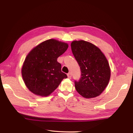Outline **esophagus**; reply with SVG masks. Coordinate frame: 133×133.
<instances>
[{
  "instance_id": "1",
  "label": "esophagus",
  "mask_w": 133,
  "mask_h": 133,
  "mask_svg": "<svg viewBox=\"0 0 133 133\" xmlns=\"http://www.w3.org/2000/svg\"><path fill=\"white\" fill-rule=\"evenodd\" d=\"M67 76H68V78L70 79V78H71V76H72V75H71V73H70V72H69V73H68V74H67Z\"/></svg>"
}]
</instances>
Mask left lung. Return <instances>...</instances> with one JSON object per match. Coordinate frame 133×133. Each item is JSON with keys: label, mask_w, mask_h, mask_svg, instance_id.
<instances>
[{"label": "left lung", "mask_w": 133, "mask_h": 133, "mask_svg": "<svg viewBox=\"0 0 133 133\" xmlns=\"http://www.w3.org/2000/svg\"><path fill=\"white\" fill-rule=\"evenodd\" d=\"M71 48L81 70V78L75 81L78 93L85 98L100 95L110 78V68L105 56L99 48L91 43L75 41Z\"/></svg>", "instance_id": "obj_1"}]
</instances>
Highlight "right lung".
Returning <instances> with one entry per match:
<instances>
[{
    "mask_svg": "<svg viewBox=\"0 0 133 133\" xmlns=\"http://www.w3.org/2000/svg\"><path fill=\"white\" fill-rule=\"evenodd\" d=\"M68 48L66 43L51 39L34 48L26 56L22 68L26 87L33 94L49 96L67 75L61 70L58 58Z\"/></svg>",
    "mask_w": 133,
    "mask_h": 133,
    "instance_id": "add662e5",
    "label": "right lung"
}]
</instances>
